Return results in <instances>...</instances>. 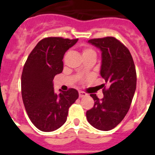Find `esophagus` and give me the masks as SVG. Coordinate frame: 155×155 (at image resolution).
I'll return each mask as SVG.
<instances>
[{"label": "esophagus", "instance_id": "obj_1", "mask_svg": "<svg viewBox=\"0 0 155 155\" xmlns=\"http://www.w3.org/2000/svg\"><path fill=\"white\" fill-rule=\"evenodd\" d=\"M87 93H85V92H82V91H80V92H79V97H80V98H82V97H87Z\"/></svg>", "mask_w": 155, "mask_h": 155}]
</instances>
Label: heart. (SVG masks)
Instances as JSON below:
<instances>
[{
	"label": "heart",
	"instance_id": "heart-1",
	"mask_svg": "<svg viewBox=\"0 0 155 155\" xmlns=\"http://www.w3.org/2000/svg\"><path fill=\"white\" fill-rule=\"evenodd\" d=\"M91 53H96V52H95L92 49H90V48H85V49H84V51H83V55H85V54H87Z\"/></svg>",
	"mask_w": 155,
	"mask_h": 155
}]
</instances>
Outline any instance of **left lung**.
Instances as JSON below:
<instances>
[{"mask_svg": "<svg viewBox=\"0 0 155 155\" xmlns=\"http://www.w3.org/2000/svg\"><path fill=\"white\" fill-rule=\"evenodd\" d=\"M87 42L101 51L100 73L108 88L104 87L101 100L90 94L94 106L87 111L86 117L93 127L108 131L115 128L130 109L137 84L136 69L130 51L115 38H94Z\"/></svg>", "mask_w": 155, "mask_h": 155, "instance_id": "1", "label": "left lung"}]
</instances>
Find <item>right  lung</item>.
<instances>
[{"label":"right lung","mask_w":155,"mask_h":155,"mask_svg":"<svg viewBox=\"0 0 155 155\" xmlns=\"http://www.w3.org/2000/svg\"><path fill=\"white\" fill-rule=\"evenodd\" d=\"M78 39L58 37L43 38L28 56L21 74V96L30 120L43 132L58 130L66 122L68 109L78 99L77 90L57 94L53 80L63 71L65 52Z\"/></svg>","instance_id":"obj_1"}]
</instances>
